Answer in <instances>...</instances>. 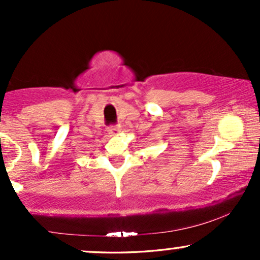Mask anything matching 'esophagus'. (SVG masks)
<instances>
[{
	"label": "esophagus",
	"instance_id": "34e87169",
	"mask_svg": "<svg viewBox=\"0 0 260 260\" xmlns=\"http://www.w3.org/2000/svg\"><path fill=\"white\" fill-rule=\"evenodd\" d=\"M121 127L120 126H112L109 128V133L111 134V136H117V134L121 133Z\"/></svg>",
	"mask_w": 260,
	"mask_h": 260
}]
</instances>
